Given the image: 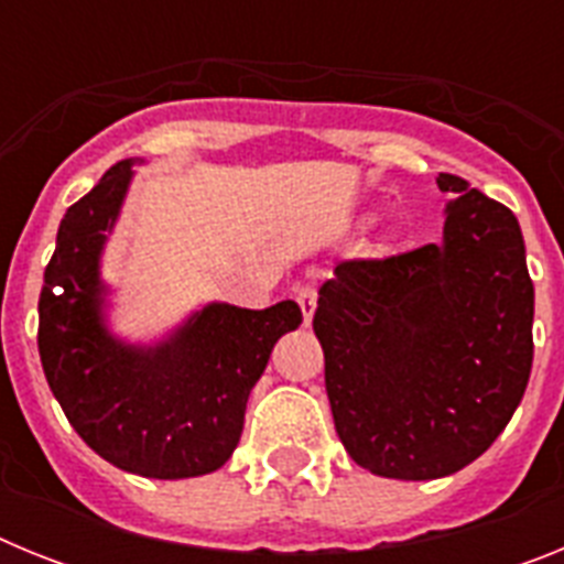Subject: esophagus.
Instances as JSON below:
<instances>
[{"instance_id": "esophagus-1", "label": "esophagus", "mask_w": 564, "mask_h": 564, "mask_svg": "<svg viewBox=\"0 0 564 564\" xmlns=\"http://www.w3.org/2000/svg\"><path fill=\"white\" fill-rule=\"evenodd\" d=\"M296 305H299V311H302V316H305V325H311L313 313H316V288L299 285L296 288Z\"/></svg>"}]
</instances>
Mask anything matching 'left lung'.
Masks as SVG:
<instances>
[{"label":"left lung","instance_id":"1","mask_svg":"<svg viewBox=\"0 0 564 564\" xmlns=\"http://www.w3.org/2000/svg\"><path fill=\"white\" fill-rule=\"evenodd\" d=\"M443 239L390 259H350L318 291L333 421L378 477H449L497 441L534 361V282L520 223L457 174Z\"/></svg>","mask_w":564,"mask_h":564}]
</instances>
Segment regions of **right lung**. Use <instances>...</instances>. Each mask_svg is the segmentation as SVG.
<instances>
[{
  "label": "right lung",
  "instance_id": "1",
  "mask_svg": "<svg viewBox=\"0 0 564 564\" xmlns=\"http://www.w3.org/2000/svg\"><path fill=\"white\" fill-rule=\"evenodd\" d=\"M132 166L115 163L64 214L39 299V356L67 421L104 460L154 480L212 475L237 449L253 383L302 311L291 299L265 311L208 302L161 341L115 336L101 257Z\"/></svg>",
  "mask_w": 564,
  "mask_h": 564
}]
</instances>
